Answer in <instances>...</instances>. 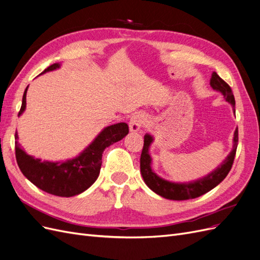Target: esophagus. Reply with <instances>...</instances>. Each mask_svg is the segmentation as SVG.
<instances>
[{
  "mask_svg": "<svg viewBox=\"0 0 260 260\" xmlns=\"http://www.w3.org/2000/svg\"><path fill=\"white\" fill-rule=\"evenodd\" d=\"M145 119L141 114H136L129 122V132L131 133H137L140 131L141 125L144 124Z\"/></svg>",
  "mask_w": 260,
  "mask_h": 260,
  "instance_id": "34e87169",
  "label": "esophagus"
}]
</instances>
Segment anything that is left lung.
Segmentation results:
<instances>
[{
	"label": "left lung",
	"mask_w": 260,
	"mask_h": 260,
	"mask_svg": "<svg viewBox=\"0 0 260 260\" xmlns=\"http://www.w3.org/2000/svg\"><path fill=\"white\" fill-rule=\"evenodd\" d=\"M209 84H211L213 89L219 91V93L223 95L225 102L231 104L234 110L236 100H234L231 87L227 83H225L216 72H213ZM153 140V137L150 135V134H146L144 137V148H142V152L140 156V173L142 178H144L146 185L153 192H155L156 194L169 200L182 201L196 199L198 197L205 194L206 192L211 191L216 186H218L225 178V176L228 175V173L231 170L234 156H236L239 137L237 128L236 132H234L233 148L231 150V152L227 155V157L224 158L223 162L218 167H216V170H214L212 173L206 175L205 177L189 182H173L165 180L153 172L151 166L152 157L149 154V149Z\"/></svg>",
	"instance_id": "obj_1"
}]
</instances>
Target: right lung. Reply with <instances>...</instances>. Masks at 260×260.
Instances as JSON below:
<instances>
[{"label": "right lung", "instance_id": "obj_1", "mask_svg": "<svg viewBox=\"0 0 260 260\" xmlns=\"http://www.w3.org/2000/svg\"><path fill=\"white\" fill-rule=\"evenodd\" d=\"M60 68V63H54L43 73ZM28 86L22 96V104L18 116L26 110ZM128 134L126 123H116L105 127L97 137L73 158L60 162L42 161L29 155L18 144V134H15L16 160L21 173L33 185L49 194L69 198L87 190L98 178L102 167V157L105 149L120 141Z\"/></svg>", "mask_w": 260, "mask_h": 260}]
</instances>
